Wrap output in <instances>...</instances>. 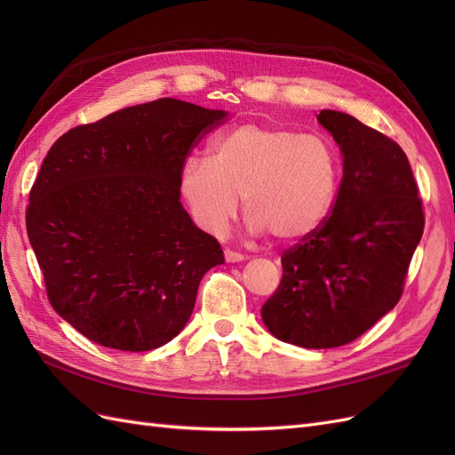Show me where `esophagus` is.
<instances>
[{
  "label": "esophagus",
  "mask_w": 455,
  "mask_h": 455,
  "mask_svg": "<svg viewBox=\"0 0 455 455\" xmlns=\"http://www.w3.org/2000/svg\"><path fill=\"white\" fill-rule=\"evenodd\" d=\"M224 256H226V261H229V264H235V261H243L244 259V256L241 252L229 251V249L224 251Z\"/></svg>",
  "instance_id": "34e87169"
}]
</instances>
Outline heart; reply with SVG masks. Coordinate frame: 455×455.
I'll use <instances>...</instances> for the list:
<instances>
[{
	"label": "heart",
	"instance_id": "obj_1",
	"mask_svg": "<svg viewBox=\"0 0 455 455\" xmlns=\"http://www.w3.org/2000/svg\"><path fill=\"white\" fill-rule=\"evenodd\" d=\"M343 161L324 134L243 123L216 136L212 156L189 157L180 191L196 222L220 235L237 214L277 243H299L319 231L339 196Z\"/></svg>",
	"mask_w": 455,
	"mask_h": 455
}]
</instances>
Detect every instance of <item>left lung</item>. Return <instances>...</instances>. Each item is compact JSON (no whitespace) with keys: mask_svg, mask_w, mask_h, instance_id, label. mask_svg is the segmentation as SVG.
Segmentation results:
<instances>
[{"mask_svg":"<svg viewBox=\"0 0 455 455\" xmlns=\"http://www.w3.org/2000/svg\"><path fill=\"white\" fill-rule=\"evenodd\" d=\"M316 119L341 149L339 196L324 226L283 252V279L261 319L281 341L330 349L398 304L425 214L401 146L334 109Z\"/></svg>","mask_w":455,"mask_h":455,"instance_id":"obj_1","label":"left lung"}]
</instances>
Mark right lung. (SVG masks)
<instances>
[{"mask_svg":"<svg viewBox=\"0 0 455 455\" xmlns=\"http://www.w3.org/2000/svg\"><path fill=\"white\" fill-rule=\"evenodd\" d=\"M222 109L159 99L74 127L30 189L26 229L52 309L104 347L149 351L186 326L220 243L180 203V174Z\"/></svg>","mask_w":455,"mask_h":455,"instance_id":"right-lung-1","label":"right lung"}]
</instances>
